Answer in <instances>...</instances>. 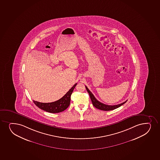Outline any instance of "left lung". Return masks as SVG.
I'll use <instances>...</instances> for the list:
<instances>
[{
  "label": "left lung",
  "instance_id": "8db88e82",
  "mask_svg": "<svg viewBox=\"0 0 160 160\" xmlns=\"http://www.w3.org/2000/svg\"><path fill=\"white\" fill-rule=\"evenodd\" d=\"M85 88H86L87 91L88 92V94L90 95V98H91V101H92V104L96 108L99 109H100V110H105V111L114 110L115 109L118 108L119 107L121 106L122 105L124 104L127 101H127H124V102L118 104V105H113V106L105 105V104H103L102 103L100 102V101L96 99V98L94 97L93 94L91 93L90 90H88V88L87 87H85Z\"/></svg>",
  "mask_w": 160,
  "mask_h": 160
}]
</instances>
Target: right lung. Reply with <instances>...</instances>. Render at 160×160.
<instances>
[{
    "label": "right lung",
    "mask_w": 160,
    "mask_h": 160,
    "mask_svg": "<svg viewBox=\"0 0 160 160\" xmlns=\"http://www.w3.org/2000/svg\"><path fill=\"white\" fill-rule=\"evenodd\" d=\"M77 83H76L62 98L57 101L53 102L42 103L33 100V102L38 108L48 112L58 113L63 112L70 105V97Z\"/></svg>",
    "instance_id": "add662e5"
}]
</instances>
